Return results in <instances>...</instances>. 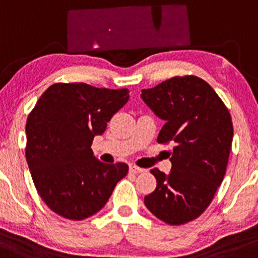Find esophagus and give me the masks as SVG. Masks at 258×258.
<instances>
[{
    "label": "esophagus",
    "instance_id": "34e87169",
    "mask_svg": "<svg viewBox=\"0 0 258 258\" xmlns=\"http://www.w3.org/2000/svg\"><path fill=\"white\" fill-rule=\"evenodd\" d=\"M129 170L132 173H134V174H138V173H143V172H145V169L144 168H139V167H137V166H130L129 167Z\"/></svg>",
    "mask_w": 258,
    "mask_h": 258
}]
</instances>
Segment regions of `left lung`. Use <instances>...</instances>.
I'll return each instance as SVG.
<instances>
[{
    "instance_id": "left-lung-1",
    "label": "left lung",
    "mask_w": 258,
    "mask_h": 258,
    "mask_svg": "<svg viewBox=\"0 0 258 258\" xmlns=\"http://www.w3.org/2000/svg\"><path fill=\"white\" fill-rule=\"evenodd\" d=\"M141 98L166 121L158 143L175 144L169 174L151 169L157 186L144 202L167 224H185L210 206L224 178L233 141L230 113L216 91L194 75L144 89Z\"/></svg>"
}]
</instances>
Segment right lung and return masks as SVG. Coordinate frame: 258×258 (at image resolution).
<instances>
[{"mask_svg":"<svg viewBox=\"0 0 258 258\" xmlns=\"http://www.w3.org/2000/svg\"><path fill=\"white\" fill-rule=\"evenodd\" d=\"M128 100V89L57 83L29 113L25 157L37 192L54 213L72 221L94 216L128 174L125 163H103L91 150Z\"/></svg>","mask_w":258,"mask_h":258,"instance_id":"add662e5","label":"right lung"}]
</instances>
